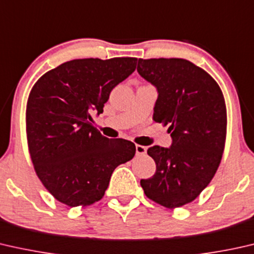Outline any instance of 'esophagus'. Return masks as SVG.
I'll return each mask as SVG.
<instances>
[{
  "instance_id": "34e87169",
  "label": "esophagus",
  "mask_w": 254,
  "mask_h": 254,
  "mask_svg": "<svg viewBox=\"0 0 254 254\" xmlns=\"http://www.w3.org/2000/svg\"><path fill=\"white\" fill-rule=\"evenodd\" d=\"M146 146L136 144V156H144L146 153Z\"/></svg>"
}]
</instances>
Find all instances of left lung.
<instances>
[{
  "label": "left lung",
  "instance_id": "left-lung-1",
  "mask_svg": "<svg viewBox=\"0 0 254 254\" xmlns=\"http://www.w3.org/2000/svg\"><path fill=\"white\" fill-rule=\"evenodd\" d=\"M137 72L157 88L153 120L168 125L172 136L171 148L148 149L156 173L141 180V187L161 206H183L206 188L221 161L227 133L225 98L206 71L182 58H139Z\"/></svg>",
  "mask_w": 254,
  "mask_h": 254
}]
</instances>
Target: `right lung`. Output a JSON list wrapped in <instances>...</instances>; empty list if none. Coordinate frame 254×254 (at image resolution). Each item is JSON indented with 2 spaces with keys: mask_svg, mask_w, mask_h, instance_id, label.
<instances>
[{
  "mask_svg": "<svg viewBox=\"0 0 254 254\" xmlns=\"http://www.w3.org/2000/svg\"><path fill=\"white\" fill-rule=\"evenodd\" d=\"M137 58L66 62L33 86L26 108L28 150L36 175L58 201L87 206L104 196L116 167L135 156V144L108 138L93 126L110 93L136 68Z\"/></svg>",
  "mask_w": 254,
  "mask_h": 254,
  "instance_id": "right-lung-1",
  "label": "right lung"
}]
</instances>
